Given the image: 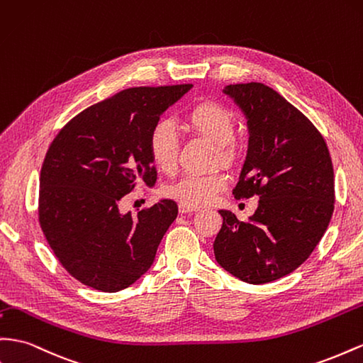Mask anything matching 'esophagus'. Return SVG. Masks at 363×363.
Masks as SVG:
<instances>
[{"label":"esophagus","instance_id":"34e87169","mask_svg":"<svg viewBox=\"0 0 363 363\" xmlns=\"http://www.w3.org/2000/svg\"><path fill=\"white\" fill-rule=\"evenodd\" d=\"M179 211H180V213H192V212H195L197 211V208H191V206H186V204H179Z\"/></svg>","mask_w":363,"mask_h":363}]
</instances>
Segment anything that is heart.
<instances>
[{"label": "heart", "mask_w": 363, "mask_h": 363, "mask_svg": "<svg viewBox=\"0 0 363 363\" xmlns=\"http://www.w3.org/2000/svg\"><path fill=\"white\" fill-rule=\"evenodd\" d=\"M186 122L191 128L212 142L223 160H232L237 155V146L233 143L235 117L218 102L203 101L195 104L186 113ZM148 151L154 164L164 172H171L179 162V137L169 121H159L148 135ZM226 175L220 171L209 174H184L177 182L166 188V195L182 204L197 208L213 200L224 186Z\"/></svg>", "instance_id": "heart-1"}]
</instances>
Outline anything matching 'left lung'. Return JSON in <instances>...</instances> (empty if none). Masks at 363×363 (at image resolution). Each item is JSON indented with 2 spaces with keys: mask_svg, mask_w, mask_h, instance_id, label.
I'll return each instance as SVG.
<instances>
[{
  "mask_svg": "<svg viewBox=\"0 0 363 363\" xmlns=\"http://www.w3.org/2000/svg\"><path fill=\"white\" fill-rule=\"evenodd\" d=\"M223 91L242 110L250 134L233 195L259 200L249 221L218 211L215 259L244 282L266 284L296 270L324 237L335 211V171L316 126L273 88L250 82Z\"/></svg>",
  "mask_w": 363,
  "mask_h": 363,
  "instance_id": "8db88e82",
  "label": "left lung"
}]
</instances>
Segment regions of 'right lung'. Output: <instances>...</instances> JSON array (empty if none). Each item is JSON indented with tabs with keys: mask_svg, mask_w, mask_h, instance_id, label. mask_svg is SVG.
I'll use <instances>...</instances> for the list:
<instances>
[{
	"mask_svg": "<svg viewBox=\"0 0 363 363\" xmlns=\"http://www.w3.org/2000/svg\"><path fill=\"white\" fill-rule=\"evenodd\" d=\"M191 84L134 86L88 106L57 133L39 177V224L57 261L85 286L114 293L148 270L177 218L172 200L131 215L119 204L157 172L148 135Z\"/></svg>",
	"mask_w": 363,
	"mask_h": 363,
	"instance_id": "1",
	"label": "right lung"
}]
</instances>
